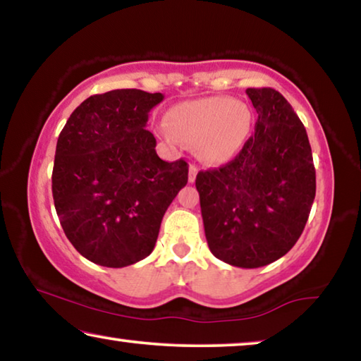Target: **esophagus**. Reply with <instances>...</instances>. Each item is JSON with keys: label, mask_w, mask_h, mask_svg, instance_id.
<instances>
[{"label": "esophagus", "mask_w": 361, "mask_h": 361, "mask_svg": "<svg viewBox=\"0 0 361 361\" xmlns=\"http://www.w3.org/2000/svg\"><path fill=\"white\" fill-rule=\"evenodd\" d=\"M197 173H199V169L194 166H189V183H194L195 181V176H197Z\"/></svg>", "instance_id": "esophagus-1"}]
</instances>
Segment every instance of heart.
Listing matches in <instances>:
<instances>
[{"mask_svg":"<svg viewBox=\"0 0 361 361\" xmlns=\"http://www.w3.org/2000/svg\"><path fill=\"white\" fill-rule=\"evenodd\" d=\"M252 130V113L229 97L178 103L167 111L161 135L172 143L195 145L200 161L219 166L239 154Z\"/></svg>","mask_w":361,"mask_h":361,"instance_id":"b5f03b06","label":"heart"}]
</instances>
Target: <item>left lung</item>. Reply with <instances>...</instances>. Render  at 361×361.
Wrapping results in <instances>:
<instances>
[{
    "label": "left lung",
    "mask_w": 361,
    "mask_h": 361,
    "mask_svg": "<svg viewBox=\"0 0 361 361\" xmlns=\"http://www.w3.org/2000/svg\"><path fill=\"white\" fill-rule=\"evenodd\" d=\"M258 113L255 135L226 166L199 172L210 252L231 266L255 269L282 258L298 242L315 199L307 132L276 89H247Z\"/></svg>",
    "instance_id": "left-lung-1"
}]
</instances>
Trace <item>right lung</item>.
I'll list each match as a JSON object with an SVG mask.
<instances>
[{
	"mask_svg": "<svg viewBox=\"0 0 361 361\" xmlns=\"http://www.w3.org/2000/svg\"><path fill=\"white\" fill-rule=\"evenodd\" d=\"M162 94L116 89L84 100L60 132L52 195L65 235L95 264L126 267L154 250L186 161L166 162L146 130Z\"/></svg>",
	"mask_w": 361,
	"mask_h": 361,
	"instance_id": "right-lung-1",
	"label": "right lung"
}]
</instances>
